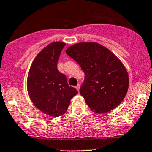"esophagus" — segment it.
I'll use <instances>...</instances> for the list:
<instances>
[{"mask_svg":"<svg viewBox=\"0 0 152 152\" xmlns=\"http://www.w3.org/2000/svg\"><path fill=\"white\" fill-rule=\"evenodd\" d=\"M76 90H77L78 91H79V89H80V84H78L77 86H76Z\"/></svg>","mask_w":152,"mask_h":152,"instance_id":"1","label":"esophagus"}]
</instances>
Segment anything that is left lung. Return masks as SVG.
I'll use <instances>...</instances> for the list:
<instances>
[{
    "mask_svg": "<svg viewBox=\"0 0 152 152\" xmlns=\"http://www.w3.org/2000/svg\"><path fill=\"white\" fill-rule=\"evenodd\" d=\"M66 53L85 73L80 94L91 111L105 113L119 105L129 85L127 70L113 52L97 42L76 43Z\"/></svg>",
    "mask_w": 152,
    "mask_h": 152,
    "instance_id": "obj_1",
    "label": "left lung"
}]
</instances>
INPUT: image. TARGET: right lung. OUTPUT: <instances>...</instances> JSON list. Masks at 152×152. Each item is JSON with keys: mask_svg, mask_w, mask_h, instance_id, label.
<instances>
[{"mask_svg": "<svg viewBox=\"0 0 152 152\" xmlns=\"http://www.w3.org/2000/svg\"><path fill=\"white\" fill-rule=\"evenodd\" d=\"M65 45L63 42H53L42 49L31 63L26 80L31 102L43 113L54 118L63 115L71 99L78 94L75 88L68 86L66 76L57 68Z\"/></svg>", "mask_w": 152, "mask_h": 152, "instance_id": "obj_1", "label": "right lung"}]
</instances>
